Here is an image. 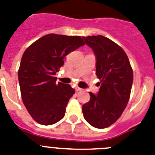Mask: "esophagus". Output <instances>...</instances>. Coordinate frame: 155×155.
I'll use <instances>...</instances> for the list:
<instances>
[{
    "label": "esophagus",
    "instance_id": "esophagus-1",
    "mask_svg": "<svg viewBox=\"0 0 155 155\" xmlns=\"http://www.w3.org/2000/svg\"><path fill=\"white\" fill-rule=\"evenodd\" d=\"M76 91H83V89H82V88H79V87H76Z\"/></svg>",
    "mask_w": 155,
    "mask_h": 155
}]
</instances>
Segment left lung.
<instances>
[{
	"mask_svg": "<svg viewBox=\"0 0 155 155\" xmlns=\"http://www.w3.org/2000/svg\"><path fill=\"white\" fill-rule=\"evenodd\" d=\"M96 57V75L101 79L97 94L90 92V101L83 105V117L97 129L116 122L126 108L131 93L134 73L127 55L120 46L103 37H83Z\"/></svg>",
	"mask_w": 155,
	"mask_h": 155,
	"instance_id": "8db88e82",
	"label": "left lung"
}]
</instances>
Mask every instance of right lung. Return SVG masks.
Listing matches in <instances>:
<instances>
[{
    "label": "right lung",
    "mask_w": 155,
    "mask_h": 155,
    "mask_svg": "<svg viewBox=\"0 0 155 155\" xmlns=\"http://www.w3.org/2000/svg\"><path fill=\"white\" fill-rule=\"evenodd\" d=\"M84 44L80 37L51 33L24 52L18 72L21 99L32 118L40 124H54L64 116L75 91L68 84H57L55 75L64 64V57Z\"/></svg>",
    "instance_id": "obj_1"
}]
</instances>
